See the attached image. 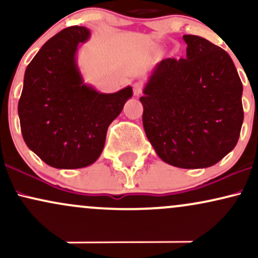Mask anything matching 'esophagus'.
<instances>
[{"mask_svg": "<svg viewBox=\"0 0 258 258\" xmlns=\"http://www.w3.org/2000/svg\"><path fill=\"white\" fill-rule=\"evenodd\" d=\"M142 92H143V84L142 82H136L133 85V93H135V96H141Z\"/></svg>", "mask_w": 258, "mask_h": 258, "instance_id": "1", "label": "esophagus"}]
</instances>
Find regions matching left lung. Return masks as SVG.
<instances>
[{"label": "left lung", "mask_w": 258, "mask_h": 258, "mask_svg": "<svg viewBox=\"0 0 258 258\" xmlns=\"http://www.w3.org/2000/svg\"><path fill=\"white\" fill-rule=\"evenodd\" d=\"M183 40L185 57L160 61L139 98L144 131L162 161L210 167L238 143L242 84L224 49L195 35Z\"/></svg>", "instance_id": "left-lung-1"}]
</instances>
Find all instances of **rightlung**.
<instances>
[{
    "label": "right lung",
    "instance_id": "right-lung-1",
    "mask_svg": "<svg viewBox=\"0 0 258 258\" xmlns=\"http://www.w3.org/2000/svg\"><path fill=\"white\" fill-rule=\"evenodd\" d=\"M88 37L84 26L64 29L41 47L25 70L18 103L23 138L55 168L93 164L104 148L109 125L132 97L130 86L116 93H99L84 84L75 57Z\"/></svg>",
    "mask_w": 258,
    "mask_h": 258
}]
</instances>
